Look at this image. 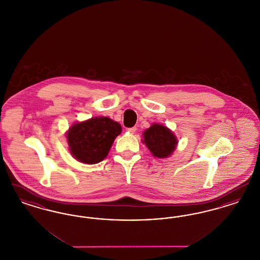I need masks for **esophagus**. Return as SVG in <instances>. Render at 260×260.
I'll list each match as a JSON object with an SVG mask.
<instances>
[{"label": "esophagus", "mask_w": 260, "mask_h": 260, "mask_svg": "<svg viewBox=\"0 0 260 260\" xmlns=\"http://www.w3.org/2000/svg\"><path fill=\"white\" fill-rule=\"evenodd\" d=\"M136 129H137L136 126H133V127L127 128V132H128L131 135H134V134H136Z\"/></svg>", "instance_id": "esophagus-1"}]
</instances>
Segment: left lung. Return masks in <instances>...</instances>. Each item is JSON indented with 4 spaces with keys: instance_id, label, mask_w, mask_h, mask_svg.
Segmentation results:
<instances>
[{
    "instance_id": "1",
    "label": "left lung",
    "mask_w": 260,
    "mask_h": 260,
    "mask_svg": "<svg viewBox=\"0 0 260 260\" xmlns=\"http://www.w3.org/2000/svg\"><path fill=\"white\" fill-rule=\"evenodd\" d=\"M142 142L147 146L153 157L165 159L173 155L178 140L173 132L164 124L154 123L142 134Z\"/></svg>"
}]
</instances>
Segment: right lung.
<instances>
[{"instance_id": "1", "label": "right lung", "mask_w": 260, "mask_h": 260, "mask_svg": "<svg viewBox=\"0 0 260 260\" xmlns=\"http://www.w3.org/2000/svg\"><path fill=\"white\" fill-rule=\"evenodd\" d=\"M121 133V124L108 117L77 122L66 133L68 149L77 161L94 165L107 157L115 138Z\"/></svg>"}]
</instances>
